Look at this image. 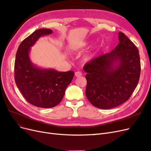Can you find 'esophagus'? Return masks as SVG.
<instances>
[{"mask_svg":"<svg viewBox=\"0 0 151 151\" xmlns=\"http://www.w3.org/2000/svg\"><path fill=\"white\" fill-rule=\"evenodd\" d=\"M75 76H76V77H81V76H82V73H81V72H79V71L76 72V73H75Z\"/></svg>","mask_w":151,"mask_h":151,"instance_id":"34e87169","label":"esophagus"}]
</instances>
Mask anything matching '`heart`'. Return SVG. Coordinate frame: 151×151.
Returning a JSON list of instances; mask_svg holds the SVG:
<instances>
[{
    "label": "heart",
    "mask_w": 151,
    "mask_h": 151,
    "mask_svg": "<svg viewBox=\"0 0 151 151\" xmlns=\"http://www.w3.org/2000/svg\"><path fill=\"white\" fill-rule=\"evenodd\" d=\"M85 45H86V44H85ZM79 48V46H76V47H75V49L76 50V49H77V48ZM92 58V55H91V56H88V57H86V58H85V60H87V61H89V60H90Z\"/></svg>",
    "instance_id": "1"
}]
</instances>
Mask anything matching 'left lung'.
<instances>
[{
  "instance_id": "obj_1",
  "label": "left lung",
  "mask_w": 151,
  "mask_h": 151,
  "mask_svg": "<svg viewBox=\"0 0 151 151\" xmlns=\"http://www.w3.org/2000/svg\"><path fill=\"white\" fill-rule=\"evenodd\" d=\"M111 52L87 63L86 96L100 109H110L127 101L136 88L140 74L139 50L124 33Z\"/></svg>"
}]
</instances>
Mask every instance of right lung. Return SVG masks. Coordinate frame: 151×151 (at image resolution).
Wrapping results in <instances>:
<instances>
[{"label":"right lung","mask_w":151,"mask_h":151,"mask_svg":"<svg viewBox=\"0 0 151 151\" xmlns=\"http://www.w3.org/2000/svg\"><path fill=\"white\" fill-rule=\"evenodd\" d=\"M52 33L50 29H39L24 39L18 47L14 64V78L18 89L27 101L43 108H52L60 103L74 75L73 71L59 72L41 68L31 62V48L40 37Z\"/></svg>","instance_id":"1"}]
</instances>
